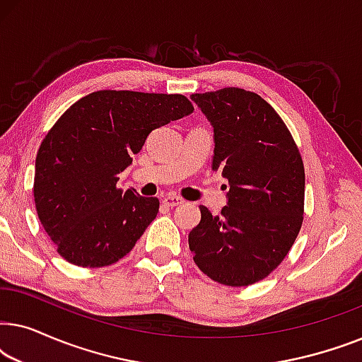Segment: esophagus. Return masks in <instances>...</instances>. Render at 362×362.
Returning a JSON list of instances; mask_svg holds the SVG:
<instances>
[{"label": "esophagus", "mask_w": 362, "mask_h": 362, "mask_svg": "<svg viewBox=\"0 0 362 362\" xmlns=\"http://www.w3.org/2000/svg\"><path fill=\"white\" fill-rule=\"evenodd\" d=\"M182 201L180 196H175V194H168L165 199H163V204L168 206V207H176V206H181Z\"/></svg>", "instance_id": "esophagus-1"}]
</instances>
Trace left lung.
<instances>
[{
	"mask_svg": "<svg viewBox=\"0 0 362 362\" xmlns=\"http://www.w3.org/2000/svg\"><path fill=\"white\" fill-rule=\"evenodd\" d=\"M214 132L212 170L229 181L227 206L189 232L196 265L212 280L245 286L280 265L303 222L305 170L288 128L254 92L192 93Z\"/></svg>",
	"mask_w": 362,
	"mask_h": 362,
	"instance_id": "8db88e82",
	"label": "left lung"
}]
</instances>
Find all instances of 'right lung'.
<instances>
[{
	"label": "right lung",
	"mask_w": 362,
	"mask_h": 362,
	"mask_svg": "<svg viewBox=\"0 0 362 362\" xmlns=\"http://www.w3.org/2000/svg\"><path fill=\"white\" fill-rule=\"evenodd\" d=\"M192 110L182 95L98 90L59 118L37 151L34 202L64 259L105 267L133 249L160 201L117 187L118 175L155 128Z\"/></svg>",
	"instance_id": "add662e5"
}]
</instances>
